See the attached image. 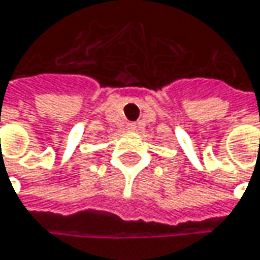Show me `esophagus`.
I'll return each mask as SVG.
<instances>
[{
    "label": "esophagus",
    "mask_w": 260,
    "mask_h": 260,
    "mask_svg": "<svg viewBox=\"0 0 260 260\" xmlns=\"http://www.w3.org/2000/svg\"><path fill=\"white\" fill-rule=\"evenodd\" d=\"M135 128H137V126H135V123H128V129L129 131H134Z\"/></svg>",
    "instance_id": "34e87169"
}]
</instances>
